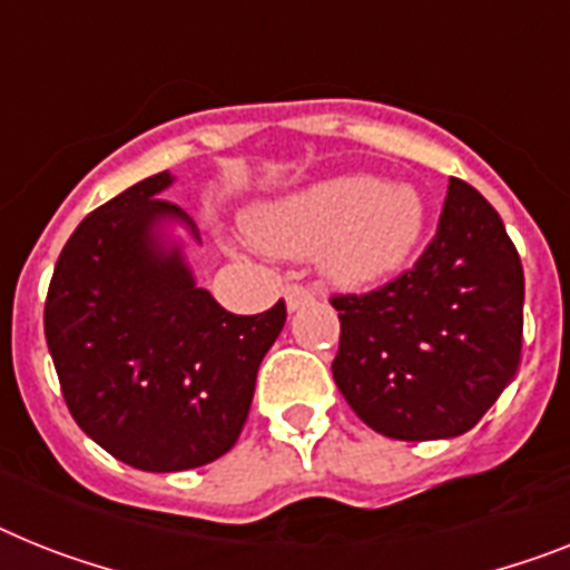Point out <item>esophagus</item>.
<instances>
[{
	"mask_svg": "<svg viewBox=\"0 0 570 570\" xmlns=\"http://www.w3.org/2000/svg\"><path fill=\"white\" fill-rule=\"evenodd\" d=\"M284 301H286V309L293 313V309L304 307V304H313L315 293L309 289V286L293 284V286H286V289H284Z\"/></svg>",
	"mask_w": 570,
	"mask_h": 570,
	"instance_id": "obj_1",
	"label": "esophagus"
}]
</instances>
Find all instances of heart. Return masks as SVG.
I'll return each mask as SVG.
<instances>
[{"instance_id":"heart-1","label":"heart","mask_w":570,"mask_h":570,"mask_svg":"<svg viewBox=\"0 0 570 570\" xmlns=\"http://www.w3.org/2000/svg\"><path fill=\"white\" fill-rule=\"evenodd\" d=\"M248 234L275 255H318L324 275L367 289L403 269L425 228V203L411 185L336 176L255 208Z\"/></svg>"}]
</instances>
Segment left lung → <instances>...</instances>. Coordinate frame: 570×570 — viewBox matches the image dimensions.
I'll return each instance as SVG.
<instances>
[{"label": "left lung", "mask_w": 570, "mask_h": 570, "mask_svg": "<svg viewBox=\"0 0 570 570\" xmlns=\"http://www.w3.org/2000/svg\"><path fill=\"white\" fill-rule=\"evenodd\" d=\"M330 304L342 322L333 380L385 438L470 432L519 367V252L499 212L461 179H449L438 234L414 269Z\"/></svg>", "instance_id": "1"}]
</instances>
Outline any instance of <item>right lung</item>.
<instances>
[{
    "instance_id": "obj_1",
    "label": "right lung",
    "mask_w": 570,
    "mask_h": 570,
    "mask_svg": "<svg viewBox=\"0 0 570 570\" xmlns=\"http://www.w3.org/2000/svg\"><path fill=\"white\" fill-rule=\"evenodd\" d=\"M156 174L75 228L46 298V342L75 423L145 472L196 470L237 443L286 307L234 315L196 286L167 228L194 219Z\"/></svg>"
}]
</instances>
